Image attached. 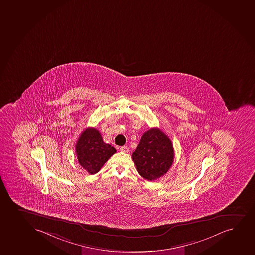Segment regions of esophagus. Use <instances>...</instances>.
<instances>
[{"mask_svg":"<svg viewBox=\"0 0 255 255\" xmlns=\"http://www.w3.org/2000/svg\"><path fill=\"white\" fill-rule=\"evenodd\" d=\"M120 150L121 152H124V153H128L129 152V147H127V146H124V147H120Z\"/></svg>","mask_w":255,"mask_h":255,"instance_id":"obj_1","label":"esophagus"}]
</instances>
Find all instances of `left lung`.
I'll return each instance as SVG.
<instances>
[{
    "label": "left lung",
    "mask_w": 255,
    "mask_h": 255,
    "mask_svg": "<svg viewBox=\"0 0 255 255\" xmlns=\"http://www.w3.org/2000/svg\"><path fill=\"white\" fill-rule=\"evenodd\" d=\"M138 173L148 181L164 176L174 159L173 146L170 138L158 128L144 132L135 152L132 153Z\"/></svg>",
    "instance_id": "obj_1"
}]
</instances>
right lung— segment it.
<instances>
[{
  "mask_svg": "<svg viewBox=\"0 0 255 255\" xmlns=\"http://www.w3.org/2000/svg\"><path fill=\"white\" fill-rule=\"evenodd\" d=\"M116 149L106 143L96 128H87L82 132L76 144V153L82 167L90 174H96L108 161Z\"/></svg>",
  "mask_w": 255,
  "mask_h": 255,
  "instance_id": "add662e5",
  "label": "right lung"
}]
</instances>
